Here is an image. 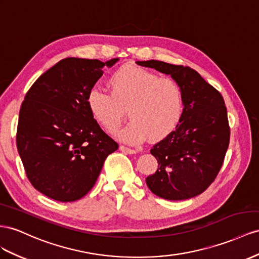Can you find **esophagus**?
<instances>
[{
  "label": "esophagus",
  "mask_w": 259,
  "mask_h": 259,
  "mask_svg": "<svg viewBox=\"0 0 259 259\" xmlns=\"http://www.w3.org/2000/svg\"><path fill=\"white\" fill-rule=\"evenodd\" d=\"M120 150L125 152V153H131V155H132V153H136L137 152V150L131 149V148H128V147H125V146H120Z\"/></svg>",
  "instance_id": "esophagus-1"
}]
</instances>
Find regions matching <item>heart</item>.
Listing matches in <instances>:
<instances>
[{
  "mask_svg": "<svg viewBox=\"0 0 259 259\" xmlns=\"http://www.w3.org/2000/svg\"><path fill=\"white\" fill-rule=\"evenodd\" d=\"M110 94L94 88L87 95V107L97 122L108 132L121 124L127 109L132 120L115 132L122 142L139 144L162 141L177 128L184 110V98L179 83L159 78L155 73L124 65L110 76Z\"/></svg>",
  "mask_w": 259,
  "mask_h": 259,
  "instance_id": "obj_1",
  "label": "heart"
}]
</instances>
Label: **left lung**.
Masks as SVG:
<instances>
[{"label":"left lung","instance_id":"1","mask_svg":"<svg viewBox=\"0 0 259 259\" xmlns=\"http://www.w3.org/2000/svg\"><path fill=\"white\" fill-rule=\"evenodd\" d=\"M136 63L171 75L184 98L183 115L177 128L150 150L158 169L147 177L146 184L167 200L197 196L218 176L228 150L230 127L225 100L191 67L156 60Z\"/></svg>","mask_w":259,"mask_h":259}]
</instances>
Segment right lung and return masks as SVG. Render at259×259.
I'll return each mask as SVG.
<instances>
[{"label": "right lung", "instance_id": "obj_1", "mask_svg": "<svg viewBox=\"0 0 259 259\" xmlns=\"http://www.w3.org/2000/svg\"><path fill=\"white\" fill-rule=\"evenodd\" d=\"M118 59H63L34 81L19 111L16 143L28 180L54 200H78L92 190L118 145L87 107V95Z\"/></svg>", "mask_w": 259, "mask_h": 259}]
</instances>
